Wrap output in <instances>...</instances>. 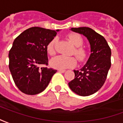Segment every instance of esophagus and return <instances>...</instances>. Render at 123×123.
I'll list each match as a JSON object with an SVG mask.
<instances>
[{
    "instance_id": "1",
    "label": "esophagus",
    "mask_w": 123,
    "mask_h": 123,
    "mask_svg": "<svg viewBox=\"0 0 123 123\" xmlns=\"http://www.w3.org/2000/svg\"><path fill=\"white\" fill-rule=\"evenodd\" d=\"M58 71L60 72H62V73H64V72H65L66 70H63V69H59L58 70Z\"/></svg>"
}]
</instances>
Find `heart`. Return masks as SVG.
Masks as SVG:
<instances>
[{
  "mask_svg": "<svg viewBox=\"0 0 123 123\" xmlns=\"http://www.w3.org/2000/svg\"><path fill=\"white\" fill-rule=\"evenodd\" d=\"M68 39L75 46L74 49L72 51V54L74 55L79 61H84L88 56V51L84 47H82L84 41L82 37L78 33H70L68 35ZM57 39L56 37L52 39L47 45L46 49L50 55H54L56 53V45ZM51 67L58 68L64 69L70 67H73L76 64V60L74 56H57L53 58L50 61Z\"/></svg>",
  "mask_w": 123,
  "mask_h": 123,
  "instance_id": "b5f03b06",
  "label": "heart"
}]
</instances>
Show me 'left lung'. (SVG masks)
I'll return each instance as SVG.
<instances>
[{
  "mask_svg": "<svg viewBox=\"0 0 123 123\" xmlns=\"http://www.w3.org/2000/svg\"><path fill=\"white\" fill-rule=\"evenodd\" d=\"M70 30L87 37L90 44L91 54L86 64L80 70H74V79L68 83V86L78 95H92L105 82L111 64V49L105 39L91 28H72Z\"/></svg>",
  "mask_w": 123,
  "mask_h": 123,
  "instance_id": "8db88e82",
  "label": "left lung"
}]
</instances>
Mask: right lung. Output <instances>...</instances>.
Segmentation results:
<instances>
[{
	"label": "right lung",
	"mask_w": 123,
	"mask_h": 123,
	"mask_svg": "<svg viewBox=\"0 0 123 123\" xmlns=\"http://www.w3.org/2000/svg\"><path fill=\"white\" fill-rule=\"evenodd\" d=\"M59 31L33 27L14 39L8 54L9 69L22 92L35 95L49 85L56 70L40 66L48 65L46 47Z\"/></svg>",
	"instance_id": "add662e5"
}]
</instances>
